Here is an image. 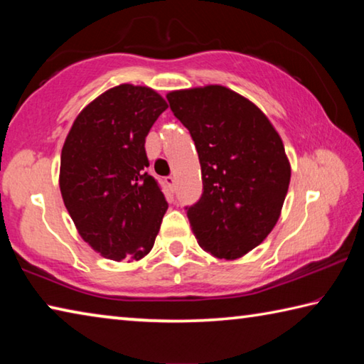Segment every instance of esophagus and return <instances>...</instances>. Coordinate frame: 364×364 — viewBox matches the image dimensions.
Segmentation results:
<instances>
[{
	"mask_svg": "<svg viewBox=\"0 0 364 364\" xmlns=\"http://www.w3.org/2000/svg\"><path fill=\"white\" fill-rule=\"evenodd\" d=\"M165 183H167L168 186H175V176H167L165 178Z\"/></svg>",
	"mask_w": 364,
	"mask_h": 364,
	"instance_id": "obj_1",
	"label": "esophagus"
}]
</instances>
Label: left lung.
I'll use <instances>...</instances> for the list:
<instances>
[{
	"instance_id": "1",
	"label": "left lung",
	"mask_w": 364,
	"mask_h": 364,
	"mask_svg": "<svg viewBox=\"0 0 364 364\" xmlns=\"http://www.w3.org/2000/svg\"><path fill=\"white\" fill-rule=\"evenodd\" d=\"M199 154L204 193L188 208L197 242L236 260L260 245L281 217L291 164L273 123L247 97L207 85L167 95Z\"/></svg>"
}]
</instances>
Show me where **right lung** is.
<instances>
[{
	"mask_svg": "<svg viewBox=\"0 0 364 364\" xmlns=\"http://www.w3.org/2000/svg\"><path fill=\"white\" fill-rule=\"evenodd\" d=\"M168 107L149 86L104 91L73 120L60 152L59 188L78 234L109 260L149 254L167 200L146 173L144 143Z\"/></svg>",
	"mask_w": 364,
	"mask_h": 364,
	"instance_id": "obj_1",
	"label": "right lung"
}]
</instances>
